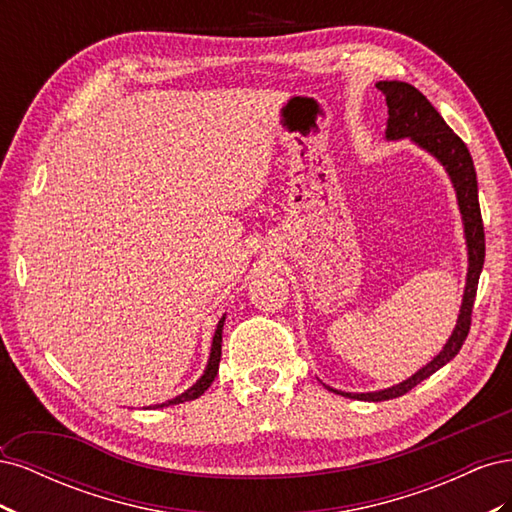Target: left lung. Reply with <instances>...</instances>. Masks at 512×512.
I'll use <instances>...</instances> for the list:
<instances>
[{"label": "left lung", "mask_w": 512, "mask_h": 512, "mask_svg": "<svg viewBox=\"0 0 512 512\" xmlns=\"http://www.w3.org/2000/svg\"><path fill=\"white\" fill-rule=\"evenodd\" d=\"M376 87L382 91L389 106V119H386V141H399V138H410L414 145L431 153L444 168L457 194V205L463 220V232H466V245H468V277H466V290H463V301L459 309V318L453 329V335L440 350L438 356H433L425 367L416 371L408 380L399 382L391 389H382L374 393H344L335 391L327 386L329 391L344 395L350 399H365V401H386L393 397L406 395L412 391L416 384L427 380L431 374H436L440 367L448 361H453L457 352L461 350L463 342L470 333L472 324V307L476 299L478 277L485 265V228L483 218H480V205H478V183H476V170L470 151L466 143L446 126L442 115L431 106V102L418 91L416 87L401 83V81H380Z\"/></svg>", "instance_id": "1"}]
</instances>
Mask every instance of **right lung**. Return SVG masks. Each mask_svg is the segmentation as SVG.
I'll return each instance as SVG.
<instances>
[{
    "label": "right lung",
    "instance_id": "1",
    "mask_svg": "<svg viewBox=\"0 0 512 512\" xmlns=\"http://www.w3.org/2000/svg\"><path fill=\"white\" fill-rule=\"evenodd\" d=\"M224 320H226V314L220 318L218 322V329H215V335H213V344H211V354H209V363L205 367V374L200 376L196 380V384H192L188 391L177 395L175 399H168L166 404H160L156 408H164V406H175V404H183V401H192V399H198L200 395H203L211 382L215 380V376H218V369H220V359H222V329H224Z\"/></svg>",
    "mask_w": 512,
    "mask_h": 512
}]
</instances>
